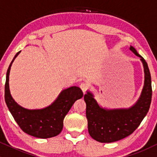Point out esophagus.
Instances as JSON below:
<instances>
[{
	"label": "esophagus",
	"instance_id": "esophagus-1",
	"mask_svg": "<svg viewBox=\"0 0 157 157\" xmlns=\"http://www.w3.org/2000/svg\"><path fill=\"white\" fill-rule=\"evenodd\" d=\"M80 89H81L82 90H83V93H86V90H88V85H87V83H84V82H83V83H80Z\"/></svg>",
	"mask_w": 157,
	"mask_h": 157
}]
</instances>
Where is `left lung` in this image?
Here are the masks:
<instances>
[{"instance_id": "left-lung-1", "label": "left lung", "mask_w": 157, "mask_h": 157, "mask_svg": "<svg viewBox=\"0 0 157 157\" xmlns=\"http://www.w3.org/2000/svg\"><path fill=\"white\" fill-rule=\"evenodd\" d=\"M130 50L140 58L144 69V86L137 102L129 109H105L99 105L93 95H84L88 131L94 140L101 143L118 141L132 134L148 112L152 99L151 76L147 63L134 47Z\"/></svg>"}]
</instances>
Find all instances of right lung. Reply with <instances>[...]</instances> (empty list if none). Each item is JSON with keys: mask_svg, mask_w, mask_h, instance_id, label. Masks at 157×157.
<instances>
[{"mask_svg": "<svg viewBox=\"0 0 157 157\" xmlns=\"http://www.w3.org/2000/svg\"><path fill=\"white\" fill-rule=\"evenodd\" d=\"M16 54L7 71L5 83V102L20 128L26 134L39 138L55 137L63 128L64 118L76 100L83 97V93L78 86L64 90L51 105L42 109H26L19 105L11 96L9 89V74Z\"/></svg>", "mask_w": 157, "mask_h": 157, "instance_id": "add662e5", "label": "right lung"}]
</instances>
